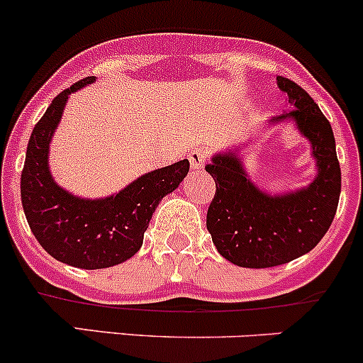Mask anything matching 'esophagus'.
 <instances>
[{"mask_svg":"<svg viewBox=\"0 0 363 363\" xmlns=\"http://www.w3.org/2000/svg\"><path fill=\"white\" fill-rule=\"evenodd\" d=\"M188 160H189V167H191V170H202L205 164V152L202 149H199V151H191L188 155Z\"/></svg>","mask_w":363,"mask_h":363,"instance_id":"34e87169","label":"esophagus"}]
</instances>
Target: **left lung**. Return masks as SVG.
I'll return each mask as SVG.
<instances>
[{"instance_id": "8db88e82", "label": "left lung", "mask_w": 363, "mask_h": 363, "mask_svg": "<svg viewBox=\"0 0 363 363\" xmlns=\"http://www.w3.org/2000/svg\"><path fill=\"white\" fill-rule=\"evenodd\" d=\"M288 112L269 126L294 121L311 144L316 175L303 188L270 195L251 181L242 161L244 145L216 152L205 170L216 182L207 211V230L216 250L233 265L267 269L309 252L334 221L340 195V167L330 123L313 98L294 80L277 77Z\"/></svg>"}]
</instances>
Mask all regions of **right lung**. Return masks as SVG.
Segmentation results:
<instances>
[{"mask_svg":"<svg viewBox=\"0 0 363 363\" xmlns=\"http://www.w3.org/2000/svg\"><path fill=\"white\" fill-rule=\"evenodd\" d=\"M94 80L86 77L54 98L33 128L21 175L24 214L40 246L57 262L86 270L119 265L140 250L152 212L189 170L188 160L177 161L105 199H82L61 188L49 168L50 140L69 94Z\"/></svg>","mask_w":363,"mask_h":363,"instance_id":"obj_1","label":"right lung"}]
</instances>
